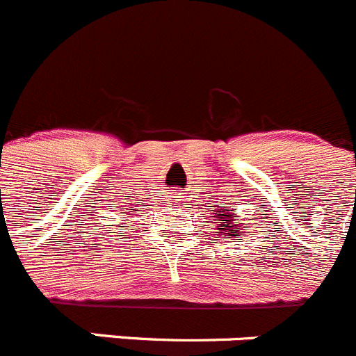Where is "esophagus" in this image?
Instances as JSON below:
<instances>
[{
    "label": "esophagus",
    "mask_w": 356,
    "mask_h": 356,
    "mask_svg": "<svg viewBox=\"0 0 356 356\" xmlns=\"http://www.w3.org/2000/svg\"><path fill=\"white\" fill-rule=\"evenodd\" d=\"M172 200H174V202H175V200H179V199H175V197H174V199H172Z\"/></svg>",
    "instance_id": "1"
}]
</instances>
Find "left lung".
<instances>
[{
    "label": "left lung",
    "instance_id": "left-lung-1",
    "mask_svg": "<svg viewBox=\"0 0 356 356\" xmlns=\"http://www.w3.org/2000/svg\"><path fill=\"white\" fill-rule=\"evenodd\" d=\"M215 215H218V218H216V220H222L220 224H218V229L224 231L225 234H229V233H227V231H231L233 224H238V222L233 220L234 215H233V213H231V209H227V213H225V215H220V211L215 213ZM231 236H234V234H231Z\"/></svg>",
    "mask_w": 356,
    "mask_h": 356
}]
</instances>
